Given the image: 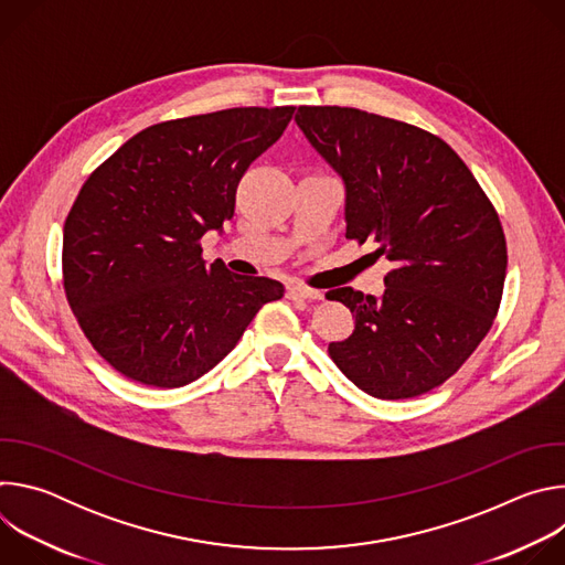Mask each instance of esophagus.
Returning <instances> with one entry per match:
<instances>
[{
	"instance_id": "34e87169",
	"label": "esophagus",
	"mask_w": 565,
	"mask_h": 565,
	"mask_svg": "<svg viewBox=\"0 0 565 565\" xmlns=\"http://www.w3.org/2000/svg\"><path fill=\"white\" fill-rule=\"evenodd\" d=\"M286 295H288V299H315V301L324 297V295H321V290L306 288V286H297V284L288 286V288H286Z\"/></svg>"
}]
</instances>
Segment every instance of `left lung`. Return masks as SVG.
I'll list each match as a JSON object with an SVG mask.
<instances>
[{
  "label": "left lung",
  "instance_id": "obj_1",
  "mask_svg": "<svg viewBox=\"0 0 565 565\" xmlns=\"http://www.w3.org/2000/svg\"><path fill=\"white\" fill-rule=\"evenodd\" d=\"M297 127L344 183L347 238L391 264L380 297L335 288L355 331L331 342L340 371L380 399L451 377L492 329L508 248L499 214L460 156L414 125L351 107H299Z\"/></svg>",
  "mask_w": 565,
  "mask_h": 565
}]
</instances>
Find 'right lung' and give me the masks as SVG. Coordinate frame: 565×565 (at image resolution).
I'll list each match as a JSON object with an SVG mask.
<instances>
[{
	"mask_svg": "<svg viewBox=\"0 0 565 565\" xmlns=\"http://www.w3.org/2000/svg\"><path fill=\"white\" fill-rule=\"evenodd\" d=\"M295 107H236L160 122L87 179L66 221L68 306L122 375L177 388L216 366L284 284L203 262L201 236L234 216L246 174Z\"/></svg>",
	"mask_w": 565,
	"mask_h": 565,
	"instance_id": "obj_1",
	"label": "right lung"
}]
</instances>
